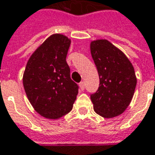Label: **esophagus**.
Wrapping results in <instances>:
<instances>
[{"label":"esophagus","instance_id":"obj_1","mask_svg":"<svg viewBox=\"0 0 155 155\" xmlns=\"http://www.w3.org/2000/svg\"><path fill=\"white\" fill-rule=\"evenodd\" d=\"M79 87H80L81 90H84V81H81V82L79 83Z\"/></svg>","mask_w":155,"mask_h":155}]
</instances>
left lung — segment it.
Here are the masks:
<instances>
[{"mask_svg":"<svg viewBox=\"0 0 155 155\" xmlns=\"http://www.w3.org/2000/svg\"><path fill=\"white\" fill-rule=\"evenodd\" d=\"M91 54L100 77L97 92L91 94L94 111L105 118L123 114L135 92L137 78L128 57L107 39L91 42Z\"/></svg>","mask_w":155,"mask_h":155,"instance_id":"1","label":"left lung"}]
</instances>
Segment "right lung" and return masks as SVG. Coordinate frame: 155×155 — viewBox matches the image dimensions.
Wrapping results in <instances>:
<instances>
[{
  "mask_svg": "<svg viewBox=\"0 0 155 155\" xmlns=\"http://www.w3.org/2000/svg\"><path fill=\"white\" fill-rule=\"evenodd\" d=\"M71 42L62 34L49 36L31 55L24 72L23 84L30 103L48 119L71 112L78 94L66 61Z\"/></svg>",
  "mask_w": 155,
  "mask_h": 155,
  "instance_id": "right-lung-1",
  "label": "right lung"
}]
</instances>
